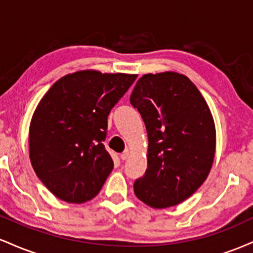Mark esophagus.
Returning a JSON list of instances; mask_svg holds the SVG:
<instances>
[{"instance_id": "1", "label": "esophagus", "mask_w": 253, "mask_h": 253, "mask_svg": "<svg viewBox=\"0 0 253 253\" xmlns=\"http://www.w3.org/2000/svg\"><path fill=\"white\" fill-rule=\"evenodd\" d=\"M120 158H121V161H126V159H128L129 158V151L127 150V151H125V152L121 153Z\"/></svg>"}]
</instances>
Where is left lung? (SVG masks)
Segmentation results:
<instances>
[{"label":"left lung","mask_w":253,"mask_h":253,"mask_svg":"<svg viewBox=\"0 0 253 253\" xmlns=\"http://www.w3.org/2000/svg\"><path fill=\"white\" fill-rule=\"evenodd\" d=\"M130 104L141 114L149 138L147 169L134 194L152 208L187 200L206 181L214 162L213 115L195 84L173 71L139 78Z\"/></svg>","instance_id":"1"}]
</instances>
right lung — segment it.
<instances>
[{"label": "right lung", "mask_w": 253, "mask_h": 253, "mask_svg": "<svg viewBox=\"0 0 253 253\" xmlns=\"http://www.w3.org/2000/svg\"><path fill=\"white\" fill-rule=\"evenodd\" d=\"M136 77L76 71L59 78L38 103L30 125V159L58 199L83 203L100 193L114 168L103 145L107 118Z\"/></svg>", "instance_id": "add662e5"}]
</instances>
